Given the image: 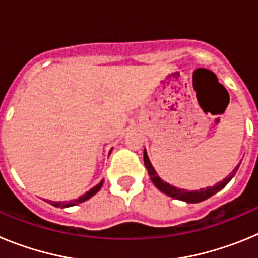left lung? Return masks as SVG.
I'll list each match as a JSON object with an SVG mask.
<instances>
[{"mask_svg":"<svg viewBox=\"0 0 258 258\" xmlns=\"http://www.w3.org/2000/svg\"><path fill=\"white\" fill-rule=\"evenodd\" d=\"M143 161H145V165H146V168H147V172H149V174H150V178H151V181L154 182L155 186H156V187L159 188L161 192L166 194L168 197L174 198V199L183 200V202H186V203L203 202V200L208 199V198H211L212 195H214L216 192H218L220 190H222V188L225 187V186H226L230 181H231V178L234 177V175H235L236 170H238L239 165H240V164H238V165L235 166V169L230 173V175L227 177V178H225L223 181L218 182V183H216L214 186H209V187L202 188V190H198V191H187V190H183V188H177V187H174V186H172V184L164 182L163 179H161L160 177L157 175L156 170L154 169V166H152L151 161H150L149 156H147V152H146V150H145V152H143Z\"/></svg>","mask_w":258,"mask_h":258,"instance_id":"obj_1","label":"left lung"}]
</instances>
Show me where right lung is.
<instances>
[{"instance_id": "1", "label": "right lung", "mask_w": 258, "mask_h": 258, "mask_svg": "<svg viewBox=\"0 0 258 258\" xmlns=\"http://www.w3.org/2000/svg\"><path fill=\"white\" fill-rule=\"evenodd\" d=\"M102 184H103V181L99 182V183H98L97 186H94V187H93V188H90V190H89L88 192H85V194H84V195H81V197H80V198H77V199L71 200L70 203H67V202H63V203H61V202L60 203H58V202H50V200L47 203H50V204H51V206H54V207H60V208H67V207L77 206V204H80V203L85 202V200H88V199H90V198H92V197H94L95 194H97L98 191L101 190Z\"/></svg>"}]
</instances>
